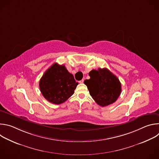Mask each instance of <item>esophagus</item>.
<instances>
[{
  "label": "esophagus",
  "mask_w": 159,
  "mask_h": 159,
  "mask_svg": "<svg viewBox=\"0 0 159 159\" xmlns=\"http://www.w3.org/2000/svg\"><path fill=\"white\" fill-rule=\"evenodd\" d=\"M84 79H82L81 80H80V81H79V83L82 84V83H84Z\"/></svg>",
  "instance_id": "34e87169"
}]
</instances>
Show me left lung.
<instances>
[{
	"label": "left lung",
	"instance_id": "8db88e82",
	"mask_svg": "<svg viewBox=\"0 0 159 159\" xmlns=\"http://www.w3.org/2000/svg\"><path fill=\"white\" fill-rule=\"evenodd\" d=\"M90 79L85 80L90 95L102 107L115 102L121 92V85L118 77L108 69H98L89 73Z\"/></svg>",
	"mask_w": 159,
	"mask_h": 159
}]
</instances>
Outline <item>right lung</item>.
<instances>
[{
    "label": "right lung",
    "instance_id": "obj_1",
    "mask_svg": "<svg viewBox=\"0 0 159 159\" xmlns=\"http://www.w3.org/2000/svg\"><path fill=\"white\" fill-rule=\"evenodd\" d=\"M78 85L74 75L65 65L53 64L39 80V89L43 97L49 102L60 104L65 102L74 93Z\"/></svg>",
    "mask_w": 159,
    "mask_h": 159
}]
</instances>
